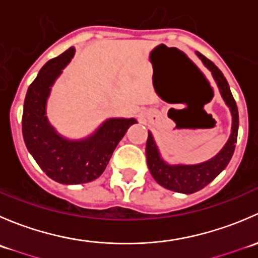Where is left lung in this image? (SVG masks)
I'll return each instance as SVG.
<instances>
[{
	"instance_id": "1",
	"label": "left lung",
	"mask_w": 258,
	"mask_h": 258,
	"mask_svg": "<svg viewBox=\"0 0 258 258\" xmlns=\"http://www.w3.org/2000/svg\"><path fill=\"white\" fill-rule=\"evenodd\" d=\"M202 63L210 70L218 90H220L221 97L225 101L226 106L230 108L231 116H232V126H231V134L227 142L216 153L212 158L194 165H171L166 162L161 156L157 144L153 139L152 132L148 131L147 144H146V157H147V166L152 177L156 179L160 186L171 191L179 192V194H195L204 187H206L210 182L217 177L221 172L226 168L230 162L231 157L235 151L236 142H237L238 132V110L236 101L231 93L230 86L227 80L225 79L222 72L210 61L204 54L196 52Z\"/></svg>"
}]
</instances>
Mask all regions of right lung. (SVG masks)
<instances>
[{
  "label": "right lung",
  "mask_w": 258,
  "mask_h": 258,
  "mask_svg": "<svg viewBox=\"0 0 258 258\" xmlns=\"http://www.w3.org/2000/svg\"><path fill=\"white\" fill-rule=\"evenodd\" d=\"M75 51L70 47L40 70L26 93L22 114V135L28 152L49 178L62 184L87 183L100 177L127 130L137 123L136 118L112 117L80 140L62 136L49 123L46 108L51 88Z\"/></svg>",
  "instance_id": "1"
}]
</instances>
